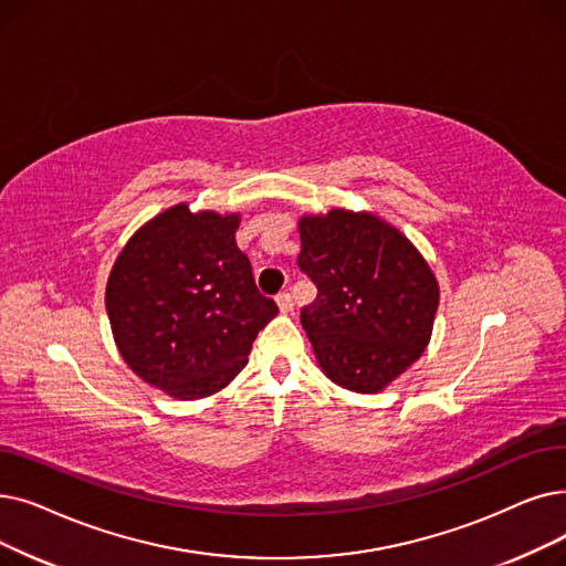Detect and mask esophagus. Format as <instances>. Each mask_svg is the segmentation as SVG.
Instances as JSON below:
<instances>
[{
    "label": "esophagus",
    "instance_id": "34e87169",
    "mask_svg": "<svg viewBox=\"0 0 566 566\" xmlns=\"http://www.w3.org/2000/svg\"><path fill=\"white\" fill-rule=\"evenodd\" d=\"M277 301V307L284 312V314H289L291 310H293V298H291V293H280V296L275 298Z\"/></svg>",
    "mask_w": 566,
    "mask_h": 566
}]
</instances>
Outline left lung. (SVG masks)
Returning <instances> with one entry per match:
<instances>
[{
  "instance_id": "obj_1",
  "label": "left lung",
  "mask_w": 566,
  "mask_h": 566,
  "mask_svg": "<svg viewBox=\"0 0 566 566\" xmlns=\"http://www.w3.org/2000/svg\"><path fill=\"white\" fill-rule=\"evenodd\" d=\"M298 233V265L318 291L301 312L318 367L342 388L381 392L432 337V268L400 229L367 210L303 214Z\"/></svg>"
}]
</instances>
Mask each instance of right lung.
<instances>
[{"label":"right lung","mask_w":566,"mask_h":566,"mask_svg":"<svg viewBox=\"0 0 566 566\" xmlns=\"http://www.w3.org/2000/svg\"><path fill=\"white\" fill-rule=\"evenodd\" d=\"M240 212L178 203L155 214L117 254L106 312L129 370L176 400H201L248 365L277 305L261 296L235 244Z\"/></svg>","instance_id":"right-lung-1"}]
</instances>
